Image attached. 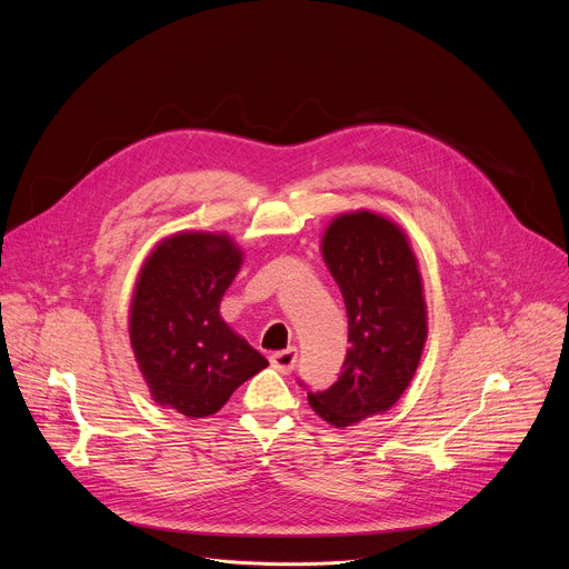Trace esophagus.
<instances>
[{
	"mask_svg": "<svg viewBox=\"0 0 569 569\" xmlns=\"http://www.w3.org/2000/svg\"><path fill=\"white\" fill-rule=\"evenodd\" d=\"M270 362L274 369H279L281 373H290L295 369L297 362V349H286V351H277L270 356Z\"/></svg>",
	"mask_w": 569,
	"mask_h": 569,
	"instance_id": "34e87169",
	"label": "esophagus"
}]
</instances>
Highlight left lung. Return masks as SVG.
<instances>
[{
  "label": "left lung",
  "instance_id": "8db88e82",
  "mask_svg": "<svg viewBox=\"0 0 569 569\" xmlns=\"http://www.w3.org/2000/svg\"><path fill=\"white\" fill-rule=\"evenodd\" d=\"M321 257L345 297L349 351L340 378L308 391L310 408L336 428L387 412L417 373L428 310L417 257L405 231L373 211L338 216Z\"/></svg>",
  "mask_w": 569,
  "mask_h": 569
}]
</instances>
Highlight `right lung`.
<instances>
[{"instance_id": "obj_1", "label": "right lung", "mask_w": 569, "mask_h": 569, "mask_svg": "<svg viewBox=\"0 0 569 569\" xmlns=\"http://www.w3.org/2000/svg\"><path fill=\"white\" fill-rule=\"evenodd\" d=\"M242 263L227 233L180 231L146 259L130 306V345L150 396L189 419L216 415L268 360L220 317Z\"/></svg>"}]
</instances>
